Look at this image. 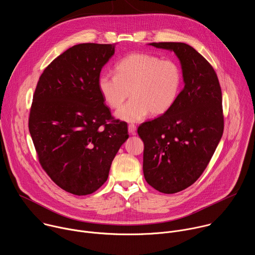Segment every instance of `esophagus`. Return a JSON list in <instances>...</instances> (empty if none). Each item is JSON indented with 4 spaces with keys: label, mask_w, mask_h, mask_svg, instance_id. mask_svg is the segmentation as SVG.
Instances as JSON below:
<instances>
[{
    "label": "esophagus",
    "mask_w": 255,
    "mask_h": 255,
    "mask_svg": "<svg viewBox=\"0 0 255 255\" xmlns=\"http://www.w3.org/2000/svg\"><path fill=\"white\" fill-rule=\"evenodd\" d=\"M136 130H137L136 125H134V124H129V125H128V132H129L130 134L135 135V134H136Z\"/></svg>",
    "instance_id": "esophagus-1"
}]
</instances>
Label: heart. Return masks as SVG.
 Returning <instances> with one entry per match:
<instances>
[{
    "label": "heart",
    "mask_w": 255,
    "mask_h": 255,
    "mask_svg": "<svg viewBox=\"0 0 255 255\" xmlns=\"http://www.w3.org/2000/svg\"><path fill=\"white\" fill-rule=\"evenodd\" d=\"M116 75L103 73L98 79V88L111 109L127 122H138L149 113L165 114L176 103L182 88V72L172 60L147 54L134 53L121 59L115 66Z\"/></svg>",
    "instance_id": "obj_1"
}]
</instances>
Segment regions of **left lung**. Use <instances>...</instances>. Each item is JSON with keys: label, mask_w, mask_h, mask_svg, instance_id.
<instances>
[{"label": "left lung", "mask_w": 255, "mask_h": 255, "mask_svg": "<svg viewBox=\"0 0 255 255\" xmlns=\"http://www.w3.org/2000/svg\"><path fill=\"white\" fill-rule=\"evenodd\" d=\"M149 45L170 50L178 57L184 88L173 107L142 123L143 173L159 192L172 194L192 185L203 173L222 137V94L217 75L194 48L185 43Z\"/></svg>", "instance_id": "8db88e82"}]
</instances>
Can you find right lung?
<instances>
[{
    "mask_svg": "<svg viewBox=\"0 0 255 255\" xmlns=\"http://www.w3.org/2000/svg\"><path fill=\"white\" fill-rule=\"evenodd\" d=\"M115 45L85 43L58 56L42 73L33 96L29 131L39 162L63 190L87 195L107 180L112 161L128 139L98 88Z\"/></svg>",
    "mask_w": 255,
    "mask_h": 255,
    "instance_id": "1",
    "label": "right lung"
}]
</instances>
